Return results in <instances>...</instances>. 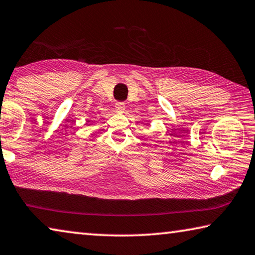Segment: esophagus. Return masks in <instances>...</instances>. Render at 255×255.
Wrapping results in <instances>:
<instances>
[{
    "instance_id": "34e87169",
    "label": "esophagus",
    "mask_w": 255,
    "mask_h": 255,
    "mask_svg": "<svg viewBox=\"0 0 255 255\" xmlns=\"http://www.w3.org/2000/svg\"><path fill=\"white\" fill-rule=\"evenodd\" d=\"M116 110L118 112H124L126 110V106H125L124 102H117L116 103Z\"/></svg>"
}]
</instances>
